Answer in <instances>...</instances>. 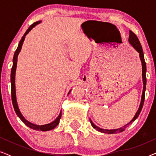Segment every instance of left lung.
Listing matches in <instances>:
<instances>
[{"label": "left lung", "mask_w": 156, "mask_h": 156, "mask_svg": "<svg viewBox=\"0 0 156 156\" xmlns=\"http://www.w3.org/2000/svg\"><path fill=\"white\" fill-rule=\"evenodd\" d=\"M129 43L131 44V45L133 47V48L135 49V50L137 51L139 54V57L140 59V62H141L142 64V78H143V84H144V88H143V92H142V96H141V101H140V106L138 107V109L137 112L136 113L135 116L133 118V119L130 121L129 123H128L127 124L123 126V127L119 128V129H101V128L98 127L97 126H96L94 123L92 122V121L89 119V121H90V123L91 126L94 129H95L97 131L101 132V133H108V134H114V133H120V132H122L125 130L126 127L129 126V124H131L134 121L136 120V119L138 118V116H139L140 112H141V109L143 108V106H144V99H145V91H146V62H145L144 59V52H143V49L141 47V44H140L139 40H138L137 36H136L135 34H134L131 30L129 31Z\"/></svg>", "instance_id": "1"}]
</instances>
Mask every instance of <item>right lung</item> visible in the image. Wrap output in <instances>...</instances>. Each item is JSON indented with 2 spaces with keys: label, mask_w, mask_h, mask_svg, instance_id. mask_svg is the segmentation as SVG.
<instances>
[{
  "label": "right lung",
  "mask_w": 156,
  "mask_h": 156,
  "mask_svg": "<svg viewBox=\"0 0 156 156\" xmlns=\"http://www.w3.org/2000/svg\"><path fill=\"white\" fill-rule=\"evenodd\" d=\"M41 23V21H37V22L34 23L33 25H31L29 27V28L27 30L26 32H25L24 35H23L22 38H21L20 41L18 44V48H17L16 52H15L13 59H12V67L11 69V74H10V82H11V97H12V105H13L15 112H16V114L18 115V116L19 117V118L21 119V121H22L27 126L30 127V129L36 130V131H50V130L54 129L59 124V120H60L61 116H62V110H61L60 113H59V116H57L56 119H55V120H54L52 122H51V123H47V124H44V125H37V124H35V123L30 122V121L26 120V119L24 118V116H23L22 114H21L20 109H19L18 102H17V99H16V72L17 62H18V56L19 55V52H20L21 48H22V46H23V42H24V40H25V36L28 34L29 32L34 27H35L36 25H37V24H39V23ZM71 91H72V89H70L69 93H68V94L71 92Z\"/></svg>",
  "instance_id": "add662e5"
}]
</instances>
